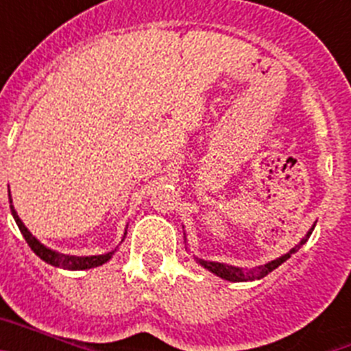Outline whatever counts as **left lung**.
<instances>
[{
    "label": "left lung",
    "instance_id": "obj_1",
    "mask_svg": "<svg viewBox=\"0 0 351 351\" xmlns=\"http://www.w3.org/2000/svg\"><path fill=\"white\" fill-rule=\"evenodd\" d=\"M313 228H315V225L309 228L308 235L300 241L299 244H297L295 247H291L290 251H288L287 255L280 256V258L272 260V262L269 263H263V265H258V267H253V269H243V267H234V265H226V263H219V262H207V260H202V258H197V262L202 265V267H206L207 271H210L213 274L219 276L221 280H226V281H255V280H262V278H265V276L269 274V272H272L274 269H278L283 262H287L288 258H290L293 253H295L297 250H299L300 246H302L306 241H308V237L311 235Z\"/></svg>",
    "mask_w": 351,
    "mask_h": 351
}]
</instances>
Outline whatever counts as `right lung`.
<instances>
[{"mask_svg":"<svg viewBox=\"0 0 351 351\" xmlns=\"http://www.w3.org/2000/svg\"><path fill=\"white\" fill-rule=\"evenodd\" d=\"M10 210L15 223H17L19 230H21V234L24 235V239H26V243L29 244L31 250L35 251L36 255H38L43 262L51 263V265H54V267L66 269V271H84V269L98 267V265H104L105 262H108V260L112 258L114 251H116L114 250L110 251V253H105V255H95V256H73V255H63V253H58V251L49 250L47 246H43L38 239L33 237V234H31L26 226H24V223L21 221V218L17 216V210H15L14 206H12V197H10Z\"/></svg>","mask_w":351,"mask_h":351,"instance_id":"right-lung-1","label":"right lung"}]
</instances>
